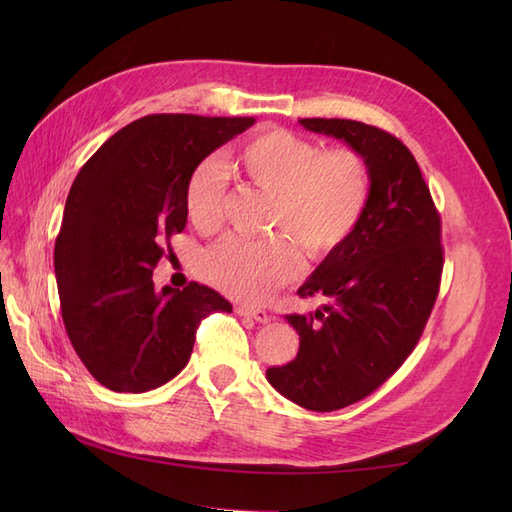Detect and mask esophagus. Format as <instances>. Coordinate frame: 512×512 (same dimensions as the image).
I'll return each mask as SVG.
<instances>
[{
	"label": "esophagus",
	"instance_id": "esophagus-1",
	"mask_svg": "<svg viewBox=\"0 0 512 512\" xmlns=\"http://www.w3.org/2000/svg\"><path fill=\"white\" fill-rule=\"evenodd\" d=\"M235 312H237L239 316L254 318V320H256V322H260V324H267V322H271V314H269V312H265V309H256V307H247V305H237V307H235Z\"/></svg>",
	"mask_w": 512,
	"mask_h": 512
}]
</instances>
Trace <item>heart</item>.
I'll return each mask as SVG.
<instances>
[{
	"mask_svg": "<svg viewBox=\"0 0 512 512\" xmlns=\"http://www.w3.org/2000/svg\"><path fill=\"white\" fill-rule=\"evenodd\" d=\"M237 175L271 200V228L297 241L305 256L335 254L361 222L371 175L361 153L324 149L288 130H267L232 153ZM185 211L192 226L211 235L222 226L226 181L213 160L200 162L185 183ZM301 269L299 252L282 237L265 243L226 239L200 260L203 280L230 297L258 303Z\"/></svg>",
	"mask_w": 512,
	"mask_h": 512,
	"instance_id": "b5f03b06",
	"label": "heart"
}]
</instances>
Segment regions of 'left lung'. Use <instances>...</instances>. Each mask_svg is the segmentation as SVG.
Instances as JSON below:
<instances>
[{"instance_id":"1","label":"left lung","mask_w":512,"mask_h":512,"mask_svg":"<svg viewBox=\"0 0 512 512\" xmlns=\"http://www.w3.org/2000/svg\"><path fill=\"white\" fill-rule=\"evenodd\" d=\"M299 123L361 153L371 175L361 222L297 292L327 303L314 314L286 316L299 352L267 369L277 393L331 412L374 393L414 350L440 290L442 226L421 168L399 138L352 119Z\"/></svg>"}]
</instances>
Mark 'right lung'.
<instances>
[{
    "mask_svg": "<svg viewBox=\"0 0 512 512\" xmlns=\"http://www.w3.org/2000/svg\"><path fill=\"white\" fill-rule=\"evenodd\" d=\"M254 117L147 115L121 128L76 175L55 241L66 333L102 386L147 393L188 365L200 320L232 305L209 286H153L188 222L192 170Z\"/></svg>",
    "mask_w": 512,
    "mask_h": 512,
    "instance_id": "add662e5",
    "label": "right lung"
}]
</instances>
